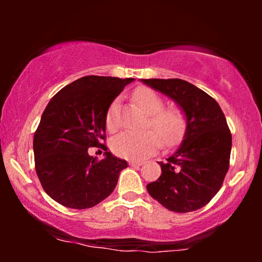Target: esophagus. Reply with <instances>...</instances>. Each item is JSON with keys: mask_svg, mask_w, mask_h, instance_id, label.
<instances>
[{"mask_svg": "<svg viewBox=\"0 0 262 262\" xmlns=\"http://www.w3.org/2000/svg\"><path fill=\"white\" fill-rule=\"evenodd\" d=\"M128 164H130V166H132V167H141L142 164H143V162H142V161L130 160V161H128Z\"/></svg>", "mask_w": 262, "mask_h": 262, "instance_id": "34e87169", "label": "esophagus"}]
</instances>
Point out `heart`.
I'll use <instances>...</instances> for the list:
<instances>
[{"label": "heart", "mask_w": 262, "mask_h": 262, "mask_svg": "<svg viewBox=\"0 0 262 262\" xmlns=\"http://www.w3.org/2000/svg\"><path fill=\"white\" fill-rule=\"evenodd\" d=\"M136 102L149 114V124L160 136L151 130L124 131L112 139L111 146L116 155L130 160H143L160 148L161 139L164 145H173L182 137L186 120L184 114L178 110H163V100L151 89L142 87L134 93ZM119 100L111 103L106 116V125L110 131H116L119 126L118 119Z\"/></svg>", "instance_id": "1"}]
</instances>
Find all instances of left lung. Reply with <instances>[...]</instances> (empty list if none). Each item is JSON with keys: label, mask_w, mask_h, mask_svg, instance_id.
Listing matches in <instances>:
<instances>
[{"label": "left lung", "mask_w": 262, "mask_h": 262, "mask_svg": "<svg viewBox=\"0 0 262 262\" xmlns=\"http://www.w3.org/2000/svg\"><path fill=\"white\" fill-rule=\"evenodd\" d=\"M141 82L180 107L186 119L179 148L159 162L160 178L146 185L149 194L174 212L205 206L220 191L229 169L231 134L220 105L205 92L180 78Z\"/></svg>", "instance_id": "left-lung-1"}]
</instances>
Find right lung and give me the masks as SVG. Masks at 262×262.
I'll use <instances>...</instances> for the list:
<instances>
[{"instance_id":"right-lung-1","label":"right lung","mask_w":262,"mask_h":262,"mask_svg":"<svg viewBox=\"0 0 262 262\" xmlns=\"http://www.w3.org/2000/svg\"><path fill=\"white\" fill-rule=\"evenodd\" d=\"M135 78L84 76L57 93L42 112L34 134L35 170L48 195L70 209H89L116 188L125 160L88 154L105 139L111 103Z\"/></svg>"}]
</instances>
